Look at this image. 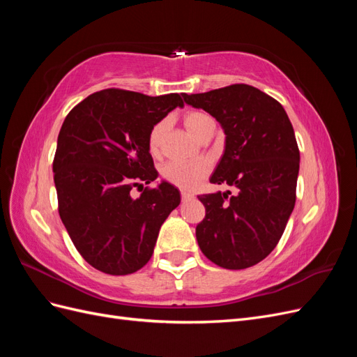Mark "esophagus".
<instances>
[{
	"instance_id": "1",
	"label": "esophagus",
	"mask_w": 357,
	"mask_h": 357,
	"mask_svg": "<svg viewBox=\"0 0 357 357\" xmlns=\"http://www.w3.org/2000/svg\"><path fill=\"white\" fill-rule=\"evenodd\" d=\"M192 198H193L192 193H189V192H181V201H183V202L189 201V199H192Z\"/></svg>"
}]
</instances>
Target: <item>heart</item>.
I'll use <instances>...</instances> for the list:
<instances>
[{
    "mask_svg": "<svg viewBox=\"0 0 357 357\" xmlns=\"http://www.w3.org/2000/svg\"><path fill=\"white\" fill-rule=\"evenodd\" d=\"M183 123L188 128V131L198 139L207 135L208 132H214L215 122L214 119L198 110H192L183 116ZM167 123L164 121L158 122L152 126L147 135V149L153 156H156L160 150L162 138L165 134ZM210 165L207 162H167L160 168V176L169 185L176 186L183 190L195 189L199 183L208 176Z\"/></svg>",
    "mask_w": 357,
    "mask_h": 357,
    "instance_id": "obj_1",
    "label": "heart"
}]
</instances>
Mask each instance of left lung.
<instances>
[{
  "label": "left lung",
  "mask_w": 357,
  "mask_h": 357,
  "mask_svg": "<svg viewBox=\"0 0 357 357\" xmlns=\"http://www.w3.org/2000/svg\"><path fill=\"white\" fill-rule=\"evenodd\" d=\"M185 101L215 117L226 135L225 153L210 183L236 189L198 199L201 252L226 269L253 266L271 253L295 207L299 149L287 113L273 96L236 83Z\"/></svg>",
  "instance_id": "left-lung-1"
}]
</instances>
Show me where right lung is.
<instances>
[{
  "label": "right lung",
  "mask_w": 357,
  "mask_h": 357,
  "mask_svg": "<svg viewBox=\"0 0 357 357\" xmlns=\"http://www.w3.org/2000/svg\"><path fill=\"white\" fill-rule=\"evenodd\" d=\"M176 107L178 93L149 96L125 89L89 95L67 114L53 158L58 211L86 262L110 275L142 269L158 234L178 207L180 192L158 178L147 135ZM142 187L138 199L130 190Z\"/></svg>",
  "instance_id": "add662e5"
}]
</instances>
